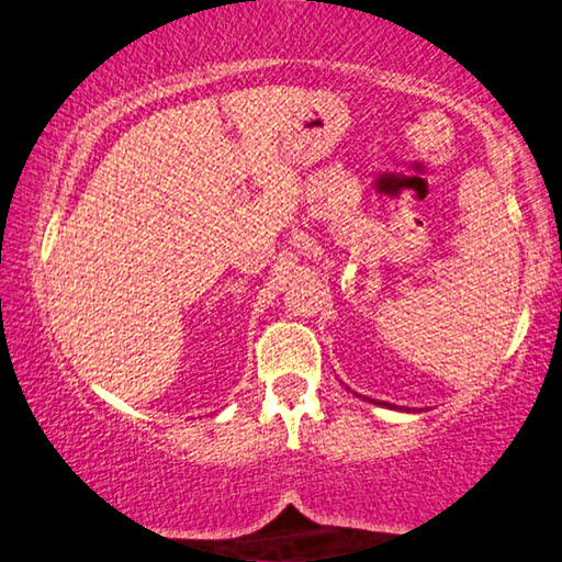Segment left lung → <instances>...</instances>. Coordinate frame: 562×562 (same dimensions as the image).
I'll return each mask as SVG.
<instances>
[{
	"mask_svg": "<svg viewBox=\"0 0 562 562\" xmlns=\"http://www.w3.org/2000/svg\"><path fill=\"white\" fill-rule=\"evenodd\" d=\"M387 407H390V405H387ZM405 412H409V409H405ZM412 412H415V409H412Z\"/></svg>",
	"mask_w": 562,
	"mask_h": 562,
	"instance_id": "obj_1",
	"label": "left lung"
}]
</instances>
